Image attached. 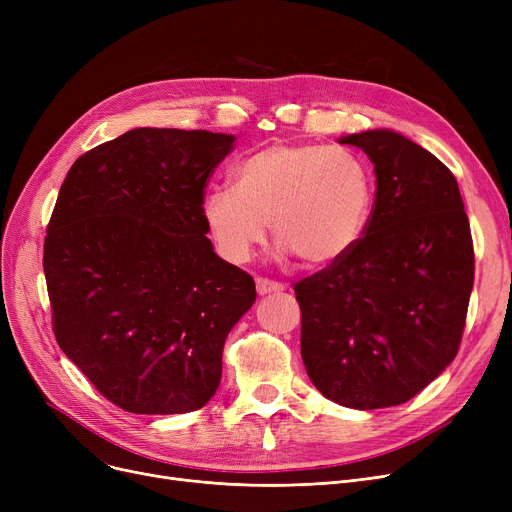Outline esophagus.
Listing matches in <instances>:
<instances>
[{"label":"esophagus","instance_id":"1","mask_svg":"<svg viewBox=\"0 0 512 512\" xmlns=\"http://www.w3.org/2000/svg\"><path fill=\"white\" fill-rule=\"evenodd\" d=\"M255 284H257V292L261 294V297H263V294H272V292H282L284 290V284H280L276 280H267V278H257Z\"/></svg>","mask_w":512,"mask_h":512}]
</instances>
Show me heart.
Listing matches in <instances>:
<instances>
[{
	"label": "heart",
	"instance_id": "1",
	"mask_svg": "<svg viewBox=\"0 0 512 512\" xmlns=\"http://www.w3.org/2000/svg\"><path fill=\"white\" fill-rule=\"evenodd\" d=\"M375 178L369 161L346 147L292 143L240 161L234 186L203 197V220L218 251L247 261L265 224L284 255L326 267L355 249L371 218Z\"/></svg>",
	"mask_w": 512,
	"mask_h": 512
}]
</instances>
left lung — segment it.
Wrapping results in <instances>:
<instances>
[{"instance_id": "1", "label": "left lung", "mask_w": 512, "mask_h": 512, "mask_svg": "<svg viewBox=\"0 0 512 512\" xmlns=\"http://www.w3.org/2000/svg\"><path fill=\"white\" fill-rule=\"evenodd\" d=\"M371 159L375 203L351 253L294 284L309 380L348 409L411 400L459 353L475 276L459 184L392 130L348 134Z\"/></svg>"}]
</instances>
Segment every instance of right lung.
Masks as SVG:
<instances>
[{
    "label": "right lung",
    "mask_w": 512,
    "mask_h": 512,
    "mask_svg": "<svg viewBox=\"0 0 512 512\" xmlns=\"http://www.w3.org/2000/svg\"><path fill=\"white\" fill-rule=\"evenodd\" d=\"M232 134L134 128L70 168L53 207L43 272L64 355L116 407H205L228 332L255 282L215 255L205 186Z\"/></svg>",
    "instance_id": "right-lung-1"
}]
</instances>
